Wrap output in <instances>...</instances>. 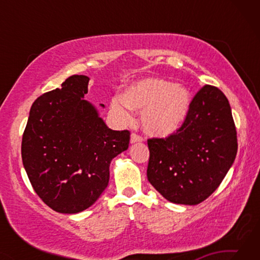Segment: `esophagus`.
Masks as SVG:
<instances>
[{"label":"esophagus","instance_id":"1","mask_svg":"<svg viewBox=\"0 0 260 260\" xmlns=\"http://www.w3.org/2000/svg\"><path fill=\"white\" fill-rule=\"evenodd\" d=\"M143 139L141 136L136 135L135 133H133L131 135V143H136V142H142Z\"/></svg>","mask_w":260,"mask_h":260}]
</instances>
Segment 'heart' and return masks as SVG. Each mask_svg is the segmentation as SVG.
<instances>
[{"label": "heart", "instance_id": "obj_1", "mask_svg": "<svg viewBox=\"0 0 260 260\" xmlns=\"http://www.w3.org/2000/svg\"><path fill=\"white\" fill-rule=\"evenodd\" d=\"M191 96L187 87L159 78H146L127 87L122 96L111 100L110 110L121 124L133 119L132 110L142 111L141 122L149 135L166 138L186 121Z\"/></svg>", "mask_w": 260, "mask_h": 260}]
</instances>
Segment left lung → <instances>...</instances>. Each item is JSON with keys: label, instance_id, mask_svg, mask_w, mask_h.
I'll use <instances>...</instances> for the list:
<instances>
[{"label": "left lung", "instance_id": "1", "mask_svg": "<svg viewBox=\"0 0 260 260\" xmlns=\"http://www.w3.org/2000/svg\"><path fill=\"white\" fill-rule=\"evenodd\" d=\"M148 147L147 177L153 188L172 203L200 204L219 187L236 157V128L227 98L205 85L177 133L148 140Z\"/></svg>", "mask_w": 260, "mask_h": 260}]
</instances>
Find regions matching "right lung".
<instances>
[{
	"label": "right lung",
	"mask_w": 260,
	"mask_h": 260,
	"mask_svg": "<svg viewBox=\"0 0 260 260\" xmlns=\"http://www.w3.org/2000/svg\"><path fill=\"white\" fill-rule=\"evenodd\" d=\"M88 81L86 76H72L35 100L21 141L30 184L59 213L93 205L108 187L110 162L128 149L129 132L110 129L85 100Z\"/></svg>",
	"instance_id": "1"
}]
</instances>
